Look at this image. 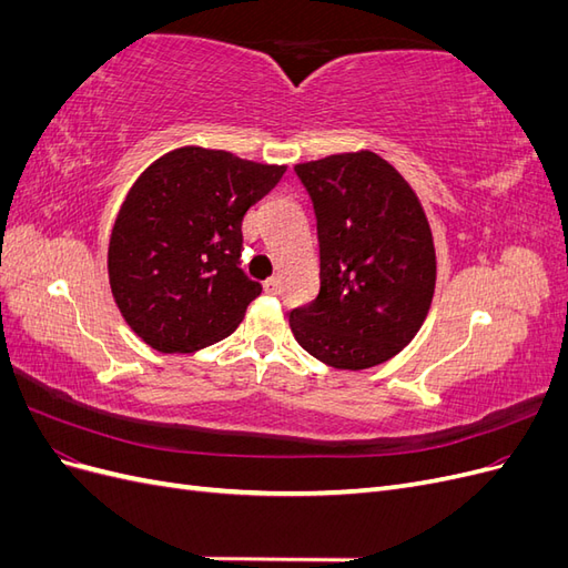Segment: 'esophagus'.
Wrapping results in <instances>:
<instances>
[{"mask_svg":"<svg viewBox=\"0 0 568 568\" xmlns=\"http://www.w3.org/2000/svg\"><path fill=\"white\" fill-rule=\"evenodd\" d=\"M263 288H265V294L274 296V294H277V291H280V280H277V277L265 280V282H263Z\"/></svg>","mask_w":568,"mask_h":568,"instance_id":"34e87169","label":"esophagus"}]
</instances>
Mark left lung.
<instances>
[{
  "instance_id": "8db88e82",
  "label": "left lung",
  "mask_w": 568,
  "mask_h": 568,
  "mask_svg": "<svg viewBox=\"0 0 568 568\" xmlns=\"http://www.w3.org/2000/svg\"><path fill=\"white\" fill-rule=\"evenodd\" d=\"M294 170L317 217L320 294L288 313L291 332L329 367L382 365L415 338L434 298L436 251L422 203L374 151Z\"/></svg>"
}]
</instances>
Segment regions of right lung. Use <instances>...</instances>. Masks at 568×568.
<instances>
[{"label":"right lung","mask_w":568,"mask_h":568,"mask_svg":"<svg viewBox=\"0 0 568 568\" xmlns=\"http://www.w3.org/2000/svg\"><path fill=\"white\" fill-rule=\"evenodd\" d=\"M284 173L182 146L136 178L113 222L109 282L120 315L151 348L194 353L244 320L263 286L239 267L242 220Z\"/></svg>","instance_id":"right-lung-1"}]
</instances>
